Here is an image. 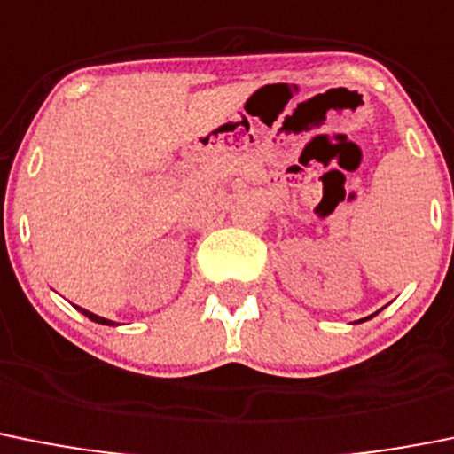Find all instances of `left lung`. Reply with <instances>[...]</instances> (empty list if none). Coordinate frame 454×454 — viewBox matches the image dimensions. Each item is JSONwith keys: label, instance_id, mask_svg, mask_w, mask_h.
<instances>
[{"label": "left lung", "instance_id": "8db88e82", "mask_svg": "<svg viewBox=\"0 0 454 454\" xmlns=\"http://www.w3.org/2000/svg\"><path fill=\"white\" fill-rule=\"evenodd\" d=\"M372 317H373V315H372ZM367 319H369V317H367Z\"/></svg>", "mask_w": 454, "mask_h": 454}]
</instances>
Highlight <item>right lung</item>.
I'll use <instances>...</instances> for the list:
<instances>
[{
    "mask_svg": "<svg viewBox=\"0 0 454 454\" xmlns=\"http://www.w3.org/2000/svg\"><path fill=\"white\" fill-rule=\"evenodd\" d=\"M76 310H81V313H82V315H85V317H90V319H91V322H97V324H106V326H114V322H112V319H106V317H98V315L90 313V310L81 309V306H76Z\"/></svg>",
    "mask_w": 454,
    "mask_h": 454,
    "instance_id": "obj_1",
    "label": "right lung"
}]
</instances>
